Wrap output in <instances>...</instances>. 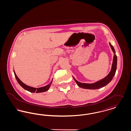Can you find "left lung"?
Wrapping results in <instances>:
<instances>
[{
	"label": "left lung",
	"mask_w": 131,
	"mask_h": 131,
	"mask_svg": "<svg viewBox=\"0 0 131 131\" xmlns=\"http://www.w3.org/2000/svg\"><path fill=\"white\" fill-rule=\"evenodd\" d=\"M109 44L113 52L114 53L112 69L109 74L104 79L101 80L99 81H96V82H94L93 83H82L81 82H79L77 80H76L75 78L73 76L74 80H75L76 83L79 87L83 89H99L102 87H104L107 84H108L111 81H112L113 78L114 77V75L115 74L116 70L117 68V56L115 54V51L113 47L111 45L110 42L109 43Z\"/></svg>",
	"instance_id": "left-lung-1"
}]
</instances>
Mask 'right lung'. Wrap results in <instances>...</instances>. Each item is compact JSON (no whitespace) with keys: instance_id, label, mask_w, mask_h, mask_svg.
Returning a JSON list of instances; mask_svg holds the SVG:
<instances>
[{"instance_id":"obj_1","label":"right lung","mask_w":131,"mask_h":131,"mask_svg":"<svg viewBox=\"0 0 131 131\" xmlns=\"http://www.w3.org/2000/svg\"><path fill=\"white\" fill-rule=\"evenodd\" d=\"M14 74H15V78H16L17 81L18 82L19 84L26 90H27L28 91H29V92H32V93H35V92H36V93H41V92H44L48 91L50 87V86L51 85V83L52 82V80L53 79H52L51 81H50V82L49 84H48V85H47L45 86H43V87H38V88L31 87V86H28V85L25 84V83L23 82L19 79V78L17 77V75L16 74V73H15L14 70Z\"/></svg>"}]
</instances>
